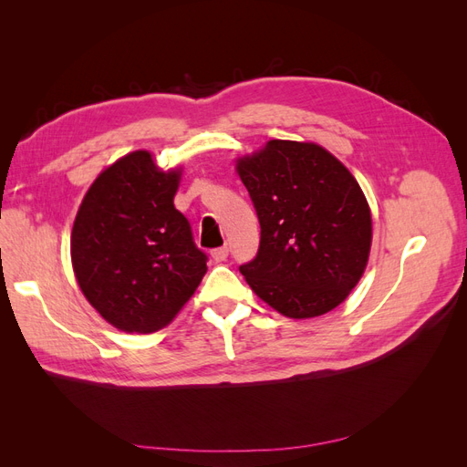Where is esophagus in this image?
<instances>
[{"label":"esophagus","instance_id":"34e87169","mask_svg":"<svg viewBox=\"0 0 467 467\" xmlns=\"http://www.w3.org/2000/svg\"><path fill=\"white\" fill-rule=\"evenodd\" d=\"M228 253H230L228 247H218V249L212 251V259H214L216 263H222V261L228 259Z\"/></svg>","mask_w":467,"mask_h":467}]
</instances>
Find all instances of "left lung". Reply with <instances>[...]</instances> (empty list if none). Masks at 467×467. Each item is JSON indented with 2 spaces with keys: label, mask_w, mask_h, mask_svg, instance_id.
Segmentation results:
<instances>
[{
  "label": "left lung",
  "mask_w": 467,
  "mask_h": 467,
  "mask_svg": "<svg viewBox=\"0 0 467 467\" xmlns=\"http://www.w3.org/2000/svg\"><path fill=\"white\" fill-rule=\"evenodd\" d=\"M261 223L257 257L239 266L259 298L292 319L319 317L358 285L372 212L348 169L314 142L268 140L235 160Z\"/></svg>",
  "instance_id": "left-lung-1"
}]
</instances>
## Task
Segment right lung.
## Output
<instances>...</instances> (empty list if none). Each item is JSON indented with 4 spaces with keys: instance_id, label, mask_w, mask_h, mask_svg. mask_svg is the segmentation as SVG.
<instances>
[{
    "instance_id": "obj_1",
    "label": "right lung",
    "mask_w": 467,
    "mask_h": 467,
    "mask_svg": "<svg viewBox=\"0 0 467 467\" xmlns=\"http://www.w3.org/2000/svg\"><path fill=\"white\" fill-rule=\"evenodd\" d=\"M182 167L148 150L105 167L74 220L69 251L78 285L112 327L155 333L173 321L206 273L187 218L175 208Z\"/></svg>"
}]
</instances>
